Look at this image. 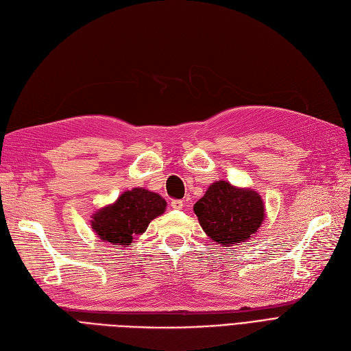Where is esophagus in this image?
<instances>
[{
  "label": "esophagus",
  "mask_w": 351,
  "mask_h": 351,
  "mask_svg": "<svg viewBox=\"0 0 351 351\" xmlns=\"http://www.w3.org/2000/svg\"><path fill=\"white\" fill-rule=\"evenodd\" d=\"M171 208H174V210H183V201H173L171 202Z\"/></svg>",
  "instance_id": "esophagus-1"
}]
</instances>
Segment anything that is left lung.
<instances>
[{
    "label": "left lung",
    "instance_id": "obj_1",
    "mask_svg": "<svg viewBox=\"0 0 351 351\" xmlns=\"http://www.w3.org/2000/svg\"><path fill=\"white\" fill-rule=\"evenodd\" d=\"M199 224L210 238L224 246L248 241L264 221L261 196L251 189L215 182L195 204Z\"/></svg>",
    "mask_w": 351,
    "mask_h": 351
}]
</instances>
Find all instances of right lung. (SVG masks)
Wrapping results in <instances>:
<instances>
[{"label":"right lung","mask_w":351,"mask_h":351,"mask_svg":"<svg viewBox=\"0 0 351 351\" xmlns=\"http://www.w3.org/2000/svg\"><path fill=\"white\" fill-rule=\"evenodd\" d=\"M165 208L162 196L136 187L122 193L117 202L93 214L91 227L103 242L130 245L136 234L146 232L150 221L164 214Z\"/></svg>","instance_id":"1"}]
</instances>
